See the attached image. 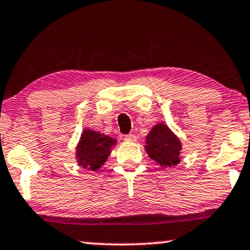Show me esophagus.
<instances>
[{
  "instance_id": "34e87169",
  "label": "esophagus",
  "mask_w": 250,
  "mask_h": 250,
  "mask_svg": "<svg viewBox=\"0 0 250 250\" xmlns=\"http://www.w3.org/2000/svg\"><path fill=\"white\" fill-rule=\"evenodd\" d=\"M124 139L126 140V141H130V143H133V141H135L137 140V137H135L134 134H132V133H130V134H126L125 135V138Z\"/></svg>"
}]
</instances>
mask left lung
<instances>
[{
  "mask_svg": "<svg viewBox=\"0 0 250 250\" xmlns=\"http://www.w3.org/2000/svg\"><path fill=\"white\" fill-rule=\"evenodd\" d=\"M145 149L149 158L162 167H174L180 163L181 141L163 123L156 124L147 134Z\"/></svg>",
  "mask_w": 250,
  "mask_h": 250,
  "instance_id": "8db88e82",
  "label": "left lung"
}]
</instances>
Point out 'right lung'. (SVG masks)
Here are the masks:
<instances>
[{
	"label": "right lung",
	"instance_id": "add662e5",
	"mask_svg": "<svg viewBox=\"0 0 250 250\" xmlns=\"http://www.w3.org/2000/svg\"><path fill=\"white\" fill-rule=\"evenodd\" d=\"M117 143L110 135L85 128L76 146V160L79 166L88 170H97L105 163L112 147Z\"/></svg>",
	"mask_w": 250,
	"mask_h": 250
}]
</instances>
